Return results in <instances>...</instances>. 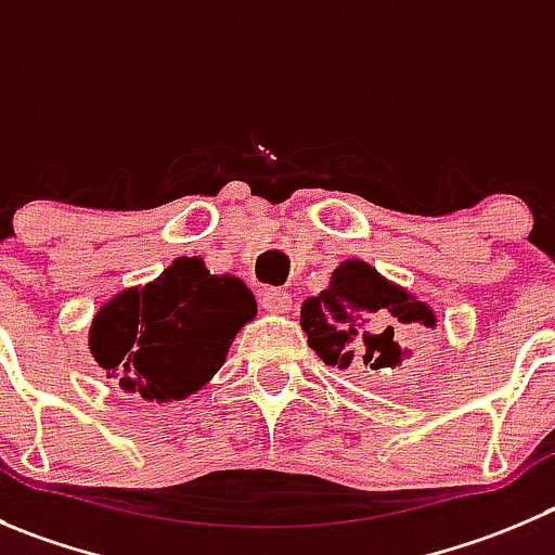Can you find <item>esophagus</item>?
Here are the masks:
<instances>
[{"label":"esophagus","mask_w":555,"mask_h":555,"mask_svg":"<svg viewBox=\"0 0 555 555\" xmlns=\"http://www.w3.org/2000/svg\"><path fill=\"white\" fill-rule=\"evenodd\" d=\"M261 308L269 310V313H286V310H292V297L281 288H263Z\"/></svg>","instance_id":"obj_1"}]
</instances>
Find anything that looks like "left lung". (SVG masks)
Segmentation results:
<instances>
[{
    "label": "left lung",
    "mask_w": 555,
    "mask_h": 555,
    "mask_svg": "<svg viewBox=\"0 0 555 555\" xmlns=\"http://www.w3.org/2000/svg\"><path fill=\"white\" fill-rule=\"evenodd\" d=\"M383 319L378 325L375 315ZM310 348L332 367L365 365L371 371L398 367L409 348L398 343V326H436L430 305L360 258H348L332 272L330 286L308 297L299 313Z\"/></svg>",
    "instance_id": "left-lung-1"
}]
</instances>
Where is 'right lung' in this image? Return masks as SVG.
<instances>
[{"label": "right lung", "instance_id": "obj_1", "mask_svg": "<svg viewBox=\"0 0 555 555\" xmlns=\"http://www.w3.org/2000/svg\"><path fill=\"white\" fill-rule=\"evenodd\" d=\"M256 297L234 274H209L198 256L173 258L146 286L111 297L89 326L94 362L150 403L195 395L225 362Z\"/></svg>", "mask_w": 555, "mask_h": 555}]
</instances>
